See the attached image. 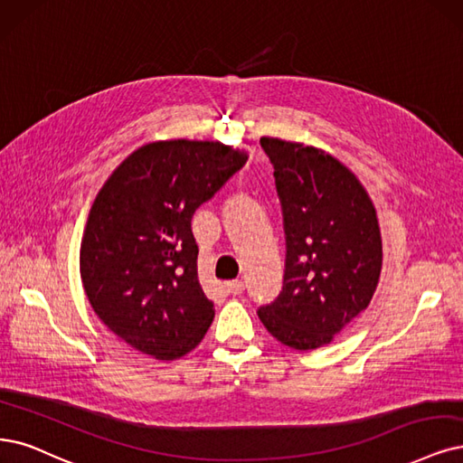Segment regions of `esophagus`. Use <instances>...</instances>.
I'll list each match as a JSON object with an SVG mask.
<instances>
[{
    "label": "esophagus",
    "mask_w": 463,
    "mask_h": 463,
    "mask_svg": "<svg viewBox=\"0 0 463 463\" xmlns=\"http://www.w3.org/2000/svg\"><path fill=\"white\" fill-rule=\"evenodd\" d=\"M225 289H227V294H231V296H241L244 292V282L242 280H231V282L225 284Z\"/></svg>",
    "instance_id": "34e87169"
}]
</instances>
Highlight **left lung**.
<instances>
[{
	"label": "left lung",
	"mask_w": 463,
	"mask_h": 463,
	"mask_svg": "<svg viewBox=\"0 0 463 463\" xmlns=\"http://www.w3.org/2000/svg\"><path fill=\"white\" fill-rule=\"evenodd\" d=\"M275 167L286 263L282 292L258 309L280 344L328 345L363 313L380 280L382 234L373 203L354 174L315 146L261 137Z\"/></svg>",
	"instance_id": "8db88e82"
}]
</instances>
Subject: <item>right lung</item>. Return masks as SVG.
Returning <instances> with one entry per match:
<instances>
[{"instance_id": "1", "label": "right lung", "mask_w": 463, "mask_h": 463, "mask_svg": "<svg viewBox=\"0 0 463 463\" xmlns=\"http://www.w3.org/2000/svg\"><path fill=\"white\" fill-rule=\"evenodd\" d=\"M246 160L217 141H158L102 184L81 241V282L95 315L133 349L174 361L208 332L215 311L191 221Z\"/></svg>"}]
</instances>
